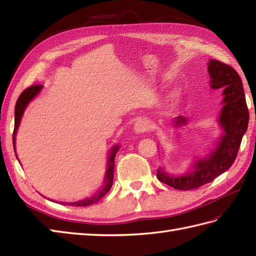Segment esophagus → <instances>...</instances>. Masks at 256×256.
I'll list each match as a JSON object with an SVG mask.
<instances>
[{
	"mask_svg": "<svg viewBox=\"0 0 256 256\" xmlns=\"http://www.w3.org/2000/svg\"><path fill=\"white\" fill-rule=\"evenodd\" d=\"M150 128V125L148 121H146V120H144V118L138 120V121L134 124V132H136L138 134L148 132Z\"/></svg>",
	"mask_w": 256,
	"mask_h": 256,
	"instance_id": "esophagus-1",
	"label": "esophagus"
}]
</instances>
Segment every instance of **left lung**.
<instances>
[{"mask_svg": "<svg viewBox=\"0 0 256 256\" xmlns=\"http://www.w3.org/2000/svg\"><path fill=\"white\" fill-rule=\"evenodd\" d=\"M208 72L212 89H224V101L219 124L224 135L216 150L204 160L196 162L192 172L174 177L157 170V179L177 190H192L214 180L226 172L234 162L242 138L248 130V110L240 76L231 66L216 59L209 62ZM182 116L176 118V125L186 124Z\"/></svg>", "mask_w": 256, "mask_h": 256, "instance_id": "8db88e82", "label": "left lung"}]
</instances>
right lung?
I'll use <instances>...</instances> for the list:
<instances>
[{
	"label": "right lung",
	"mask_w": 256,
	"mask_h": 256,
	"mask_svg": "<svg viewBox=\"0 0 256 256\" xmlns=\"http://www.w3.org/2000/svg\"><path fill=\"white\" fill-rule=\"evenodd\" d=\"M42 86L40 84H35V86H30V88L25 89L23 92H22L20 96H18V101H16L15 104V124H14V132H13V146L15 150V136L16 133H18V125L20 123L22 116L24 114V110L26 108L27 104L34 99V98L40 94ZM118 145L114 146V148L111 150L110 156H108V168H106V177H104V186L101 190H99V192L96 194L92 196L91 198H86L84 200L77 201V202H68L64 204H69V206H86L90 204H94L98 202L102 197L108 192V190L111 189L112 184H113V176H114V158H116V155L118 150ZM16 154V153H15Z\"/></svg>",
	"instance_id": "1"
}]
</instances>
